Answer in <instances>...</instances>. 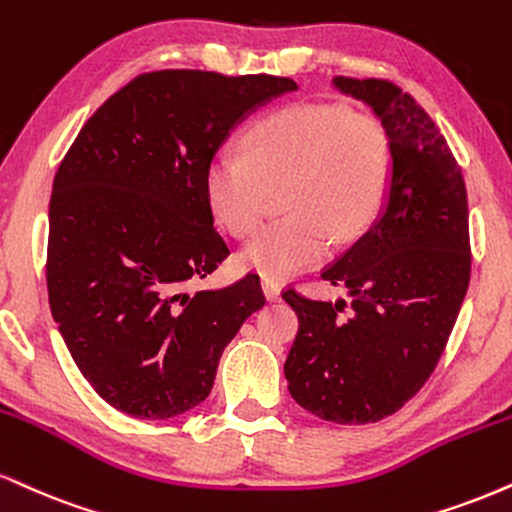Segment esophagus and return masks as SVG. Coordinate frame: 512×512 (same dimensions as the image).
<instances>
[{
    "mask_svg": "<svg viewBox=\"0 0 512 512\" xmlns=\"http://www.w3.org/2000/svg\"><path fill=\"white\" fill-rule=\"evenodd\" d=\"M262 291H264V298H267V300H276L281 295V286L272 279H262Z\"/></svg>",
    "mask_w": 512,
    "mask_h": 512,
    "instance_id": "34e87169",
    "label": "esophagus"
}]
</instances>
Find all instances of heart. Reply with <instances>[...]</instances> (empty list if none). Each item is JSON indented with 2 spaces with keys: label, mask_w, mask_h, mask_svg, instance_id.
<instances>
[{
  "label": "heart",
  "mask_w": 512,
  "mask_h": 512,
  "mask_svg": "<svg viewBox=\"0 0 512 512\" xmlns=\"http://www.w3.org/2000/svg\"><path fill=\"white\" fill-rule=\"evenodd\" d=\"M393 145L384 123L343 104H291L245 133L243 155L219 152L207 164L205 190L214 217L236 238L260 229L283 190L286 219L240 252V267L281 281L348 243L377 219L391 188Z\"/></svg>",
  "instance_id": "1"
}]
</instances>
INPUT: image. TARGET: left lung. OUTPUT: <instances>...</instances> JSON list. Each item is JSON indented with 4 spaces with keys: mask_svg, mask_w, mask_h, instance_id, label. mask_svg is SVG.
<instances>
[{
    "mask_svg": "<svg viewBox=\"0 0 512 512\" xmlns=\"http://www.w3.org/2000/svg\"><path fill=\"white\" fill-rule=\"evenodd\" d=\"M331 83L384 123L393 176L377 221L322 272L350 305L283 293L300 322L283 372L300 408L369 424L403 408L446 348L470 283L467 193L446 138L408 92L379 78Z\"/></svg>",
    "mask_w": 512,
    "mask_h": 512,
    "instance_id": "1",
    "label": "left lung"
}]
</instances>
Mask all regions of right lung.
<instances>
[{
  "mask_svg": "<svg viewBox=\"0 0 512 512\" xmlns=\"http://www.w3.org/2000/svg\"><path fill=\"white\" fill-rule=\"evenodd\" d=\"M291 78L169 69L133 78L80 128L49 200L47 293L80 374L116 410L169 420L209 396L264 305L260 276L188 293L229 257L205 174Z\"/></svg>",
  "mask_w": 512,
  "mask_h": 512,
  "instance_id": "obj_1",
  "label": "right lung"
}]
</instances>
